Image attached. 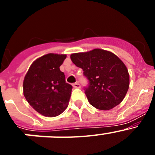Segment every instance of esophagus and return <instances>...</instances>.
Listing matches in <instances>:
<instances>
[{
	"label": "esophagus",
	"mask_w": 155,
	"mask_h": 155,
	"mask_svg": "<svg viewBox=\"0 0 155 155\" xmlns=\"http://www.w3.org/2000/svg\"><path fill=\"white\" fill-rule=\"evenodd\" d=\"M73 87H74V88H80L81 85H80V84H79L78 82H76V83L73 84Z\"/></svg>",
	"instance_id": "obj_1"
}]
</instances>
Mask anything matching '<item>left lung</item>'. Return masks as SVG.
<instances>
[{"mask_svg":"<svg viewBox=\"0 0 155 155\" xmlns=\"http://www.w3.org/2000/svg\"><path fill=\"white\" fill-rule=\"evenodd\" d=\"M72 62L89 81L85 94L89 103L100 110H109L124 100L130 85L124 63L116 54L102 49L72 53Z\"/></svg>","mask_w":155,"mask_h":155,"instance_id":"1","label":"left lung"}]
</instances>
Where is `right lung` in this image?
Here are the masks:
<instances>
[{"label": "right lung", "mask_w": 155, "mask_h": 155, "mask_svg": "<svg viewBox=\"0 0 155 155\" xmlns=\"http://www.w3.org/2000/svg\"><path fill=\"white\" fill-rule=\"evenodd\" d=\"M66 54L48 53L30 66L23 81V94L31 107L46 117H55L68 106L72 86L60 67Z\"/></svg>", "instance_id": "right-lung-1"}]
</instances>
